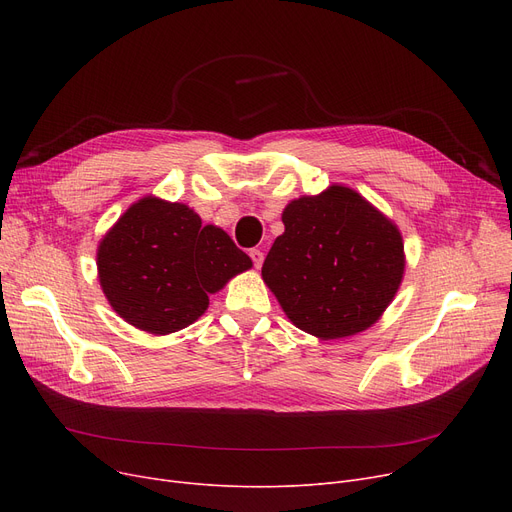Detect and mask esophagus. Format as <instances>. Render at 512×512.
I'll use <instances>...</instances> for the list:
<instances>
[{
  "mask_svg": "<svg viewBox=\"0 0 512 512\" xmlns=\"http://www.w3.org/2000/svg\"><path fill=\"white\" fill-rule=\"evenodd\" d=\"M249 255H251V259H253V265H255L257 270H259V267L263 265V253H261L259 249H251V253H249Z\"/></svg>",
  "mask_w": 512,
  "mask_h": 512,
  "instance_id": "obj_1",
  "label": "esophagus"
}]
</instances>
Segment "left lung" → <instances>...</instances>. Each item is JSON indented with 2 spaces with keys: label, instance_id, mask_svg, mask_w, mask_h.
<instances>
[{
  "label": "left lung",
  "instance_id": "8db88e82",
  "mask_svg": "<svg viewBox=\"0 0 512 512\" xmlns=\"http://www.w3.org/2000/svg\"><path fill=\"white\" fill-rule=\"evenodd\" d=\"M282 222L284 232L265 257L261 278L286 317L319 340L371 328L405 276L398 226L344 184L292 199Z\"/></svg>",
  "mask_w": 512,
  "mask_h": 512
}]
</instances>
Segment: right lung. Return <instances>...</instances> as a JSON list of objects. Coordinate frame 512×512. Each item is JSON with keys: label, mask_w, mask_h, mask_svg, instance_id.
Here are the masks:
<instances>
[{"label": "right lung", "mask_w": 512, "mask_h": 512, "mask_svg": "<svg viewBox=\"0 0 512 512\" xmlns=\"http://www.w3.org/2000/svg\"><path fill=\"white\" fill-rule=\"evenodd\" d=\"M251 267V257L222 228L203 226L195 209L153 195L134 201L97 247L107 303L126 324L153 336L195 324L209 294Z\"/></svg>", "instance_id": "add662e5"}]
</instances>
